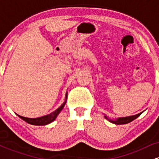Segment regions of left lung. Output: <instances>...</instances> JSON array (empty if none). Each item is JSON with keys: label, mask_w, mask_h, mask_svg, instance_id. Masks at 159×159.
Returning a JSON list of instances; mask_svg holds the SVG:
<instances>
[{"label": "left lung", "mask_w": 159, "mask_h": 159, "mask_svg": "<svg viewBox=\"0 0 159 159\" xmlns=\"http://www.w3.org/2000/svg\"><path fill=\"white\" fill-rule=\"evenodd\" d=\"M142 113H143V112L140 113V114H136V115H133V116H125V117H120V118H117V119L114 120L108 119V118H107L106 116H105V118L108 120V121H110L111 123L116 124V125H121V124H127V123H130V122L133 121V120H135L136 118H138V116H139L140 115L142 114Z\"/></svg>", "instance_id": "left-lung-1"}]
</instances>
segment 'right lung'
<instances>
[{"label": "right lung", "mask_w": 159, "mask_h": 159, "mask_svg": "<svg viewBox=\"0 0 159 159\" xmlns=\"http://www.w3.org/2000/svg\"><path fill=\"white\" fill-rule=\"evenodd\" d=\"M66 97H67V93L66 94V100L65 102H63L62 105L58 107L57 110L54 111H53L52 113L49 114L48 115H45V116H40V117H37V118H27V117H25V116H21L20 115L17 114L18 116H19L21 119H22L23 120H25V122H27V123L31 124V125H48V124L52 123L54 120L56 119L57 115L60 114V112L63 110V107H64L66 102Z\"/></svg>", "instance_id": "obj_1"}]
</instances>
